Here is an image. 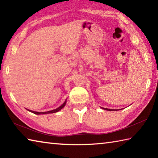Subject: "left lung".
Instances as JSON below:
<instances>
[{
  "label": "left lung",
  "instance_id": "left-lung-1",
  "mask_svg": "<svg viewBox=\"0 0 158 158\" xmlns=\"http://www.w3.org/2000/svg\"><path fill=\"white\" fill-rule=\"evenodd\" d=\"M102 109H105V110H110V111H111V110H116V109H106V108H102V107H101Z\"/></svg>",
  "mask_w": 158,
  "mask_h": 158
}]
</instances>
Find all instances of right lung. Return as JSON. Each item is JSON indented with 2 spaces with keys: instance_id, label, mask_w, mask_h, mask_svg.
Instances as JSON below:
<instances>
[{
  "instance_id": "add662e5",
  "label": "right lung",
  "mask_w": 158,
  "mask_h": 158,
  "mask_svg": "<svg viewBox=\"0 0 158 158\" xmlns=\"http://www.w3.org/2000/svg\"><path fill=\"white\" fill-rule=\"evenodd\" d=\"M66 100H65V102H64L62 105L60 106H59L58 108H57V109H53V110H49V111H47V112H36V111H33V110H29V109H27L28 111H30V112H32V113H35V114H36V115H41V114H48V113H56V112H58L59 110H61L62 108H64V106H65V105H66Z\"/></svg>"
}]
</instances>
